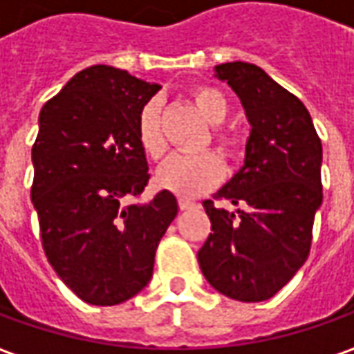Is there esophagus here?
Segmentation results:
<instances>
[{
  "label": "esophagus",
  "mask_w": 354,
  "mask_h": 354,
  "mask_svg": "<svg viewBox=\"0 0 354 354\" xmlns=\"http://www.w3.org/2000/svg\"><path fill=\"white\" fill-rule=\"evenodd\" d=\"M178 205H180V209H194V207H196V203L189 200H180L178 201Z\"/></svg>",
  "instance_id": "1"
}]
</instances>
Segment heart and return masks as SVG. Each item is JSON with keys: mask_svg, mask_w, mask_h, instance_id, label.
I'll list each match as a JSON object with an SVG mask.
<instances>
[{"mask_svg": "<svg viewBox=\"0 0 354 354\" xmlns=\"http://www.w3.org/2000/svg\"><path fill=\"white\" fill-rule=\"evenodd\" d=\"M194 104L212 125H221L229 115L227 97L215 88H198L194 92ZM137 137L142 151L154 160H160L166 153V139L162 133V107L158 100H151L140 107L137 119ZM214 139L221 153L229 158L241 154V142L233 135L215 129ZM223 176V166L212 153L174 154L160 166L156 180L168 192L180 198H198L203 192L214 188Z\"/></svg>", "mask_w": 354, "mask_h": 354, "instance_id": "1", "label": "heart"}]
</instances>
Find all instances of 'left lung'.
<instances>
[{"label": "left lung", "mask_w": 354, "mask_h": 354, "mask_svg": "<svg viewBox=\"0 0 354 354\" xmlns=\"http://www.w3.org/2000/svg\"><path fill=\"white\" fill-rule=\"evenodd\" d=\"M250 123L245 162L215 194L235 209L203 201L212 233L198 250L205 280L227 298L264 301L286 286L310 254L323 201L322 140L306 105L249 62L215 66Z\"/></svg>", "instance_id": "left-lung-1"}]
</instances>
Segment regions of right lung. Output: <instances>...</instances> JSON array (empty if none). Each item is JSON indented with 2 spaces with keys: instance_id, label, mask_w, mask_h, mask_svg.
<instances>
[{
  "instance_id": "obj_1",
  "label": "right lung",
  "mask_w": 354,
  "mask_h": 354,
  "mask_svg": "<svg viewBox=\"0 0 354 354\" xmlns=\"http://www.w3.org/2000/svg\"><path fill=\"white\" fill-rule=\"evenodd\" d=\"M158 84L105 64L78 72L48 100L32 145L31 200L58 278L92 306H117L153 278L154 254L178 214L176 196L127 203L149 182L137 137Z\"/></svg>"
}]
</instances>
